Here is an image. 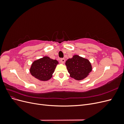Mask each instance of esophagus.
<instances>
[{
  "mask_svg": "<svg viewBox=\"0 0 124 124\" xmlns=\"http://www.w3.org/2000/svg\"><path fill=\"white\" fill-rule=\"evenodd\" d=\"M60 61H61V62H62V63H63L65 62V59L64 58H61V59H60Z\"/></svg>",
  "mask_w": 124,
  "mask_h": 124,
  "instance_id": "obj_1",
  "label": "esophagus"
}]
</instances>
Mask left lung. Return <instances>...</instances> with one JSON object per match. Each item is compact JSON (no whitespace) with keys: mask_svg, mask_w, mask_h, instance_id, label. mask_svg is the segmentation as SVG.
<instances>
[{"mask_svg":"<svg viewBox=\"0 0 124 124\" xmlns=\"http://www.w3.org/2000/svg\"><path fill=\"white\" fill-rule=\"evenodd\" d=\"M66 65L71 78L81 80L87 77L92 70L88 60L78 55H74L66 62Z\"/></svg>","mask_w":124,"mask_h":124,"instance_id":"obj_1","label":"left lung"}]
</instances>
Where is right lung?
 <instances>
[{
    "mask_svg": "<svg viewBox=\"0 0 124 124\" xmlns=\"http://www.w3.org/2000/svg\"><path fill=\"white\" fill-rule=\"evenodd\" d=\"M58 63L56 60L45 56L32 63L30 72L37 79L43 81H47L52 78Z\"/></svg>",
    "mask_w": 124,
    "mask_h": 124,
    "instance_id": "right-lung-1",
    "label": "right lung"
}]
</instances>
